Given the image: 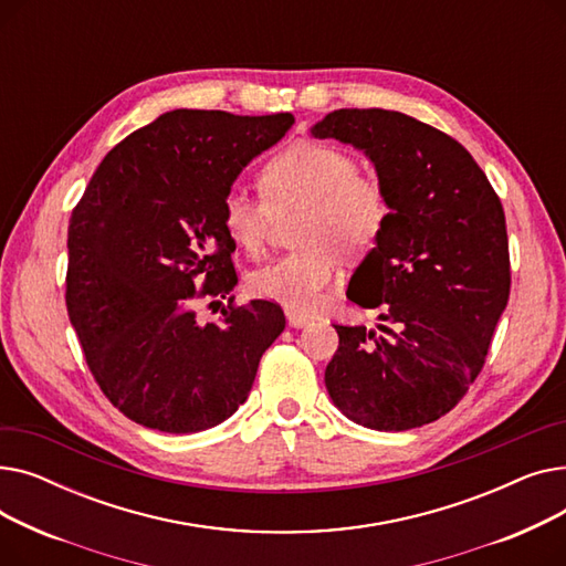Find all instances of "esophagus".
Masks as SVG:
<instances>
[{"instance_id": "esophagus-1", "label": "esophagus", "mask_w": 566, "mask_h": 566, "mask_svg": "<svg viewBox=\"0 0 566 566\" xmlns=\"http://www.w3.org/2000/svg\"><path fill=\"white\" fill-rule=\"evenodd\" d=\"M284 314H286L289 325H293V328H303V325H307V323L312 321V316H310V314L298 312V310H293V307H286V310H284Z\"/></svg>"}]
</instances>
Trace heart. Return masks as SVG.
I'll return each mask as SVG.
<instances>
[{"mask_svg":"<svg viewBox=\"0 0 566 566\" xmlns=\"http://www.w3.org/2000/svg\"><path fill=\"white\" fill-rule=\"evenodd\" d=\"M263 199L233 188L222 199V224L250 254L265 243L273 216L301 211L293 243L303 245L250 273L259 298L310 310L335 277V252L369 250L390 216L388 192L378 176L363 174L344 148L298 139L268 158L259 171Z\"/></svg>","mask_w":566,"mask_h":566,"instance_id":"b5f03b06","label":"heart"}]
</instances>
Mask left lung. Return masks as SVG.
Masks as SVG:
<instances>
[{"mask_svg": "<svg viewBox=\"0 0 566 566\" xmlns=\"http://www.w3.org/2000/svg\"><path fill=\"white\" fill-rule=\"evenodd\" d=\"M365 151L390 201L346 295L378 333L335 325L325 388L348 420L406 431L450 412L480 376L510 301L502 203L465 148L392 109H335L312 128Z\"/></svg>", "mask_w": 566, "mask_h": 566, "instance_id": "obj_1", "label": "left lung"}]
</instances>
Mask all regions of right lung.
Instances as JSON below:
<instances>
[{"label": "right lung", "instance_id": "add662e5", "mask_svg": "<svg viewBox=\"0 0 566 566\" xmlns=\"http://www.w3.org/2000/svg\"><path fill=\"white\" fill-rule=\"evenodd\" d=\"M293 122L167 112L112 148L73 208L69 316L98 388L128 420L197 433L245 403L284 312L231 295L220 323H199L195 307L238 284L222 199Z\"/></svg>", "mask_w": 566, "mask_h": 566}]
</instances>
